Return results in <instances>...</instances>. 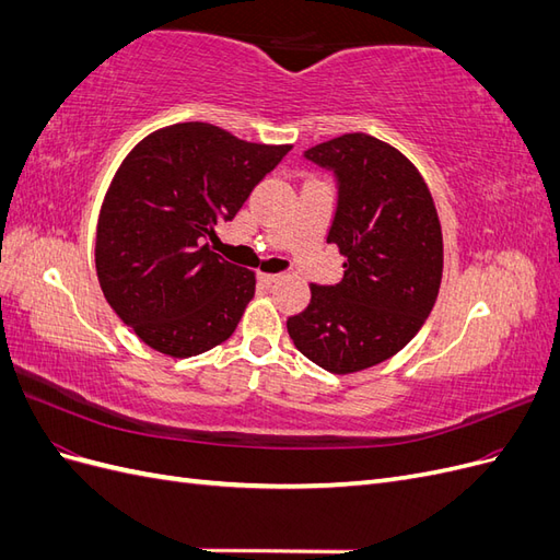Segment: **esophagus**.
I'll list each match as a JSON object with an SVG mask.
<instances>
[{"instance_id": "1", "label": "esophagus", "mask_w": 560, "mask_h": 560, "mask_svg": "<svg viewBox=\"0 0 560 560\" xmlns=\"http://www.w3.org/2000/svg\"><path fill=\"white\" fill-rule=\"evenodd\" d=\"M282 276L280 273H259V282H264V284H273V282H278Z\"/></svg>"}]
</instances>
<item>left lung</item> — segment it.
Returning a JSON list of instances; mask_svg holds the SVG:
<instances>
[{"label":"left lung","mask_w":560,"mask_h":560,"mask_svg":"<svg viewBox=\"0 0 560 560\" xmlns=\"http://www.w3.org/2000/svg\"><path fill=\"white\" fill-rule=\"evenodd\" d=\"M303 156L336 177L327 243L346 270L341 282L311 284L287 331L317 366L352 374L393 358L428 319L442 284V224L416 165L371 135L348 132Z\"/></svg>","instance_id":"left-lung-1"}]
</instances>
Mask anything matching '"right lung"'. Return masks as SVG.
<instances>
[{
	"label": "right lung",
	"instance_id": "add662e5",
	"mask_svg": "<svg viewBox=\"0 0 560 560\" xmlns=\"http://www.w3.org/2000/svg\"><path fill=\"white\" fill-rule=\"evenodd\" d=\"M290 149L189 121L147 135L126 156L100 210L95 268L114 313L149 348L194 358L238 327L257 280L206 241Z\"/></svg>",
	"mask_w": 560,
	"mask_h": 560
}]
</instances>
